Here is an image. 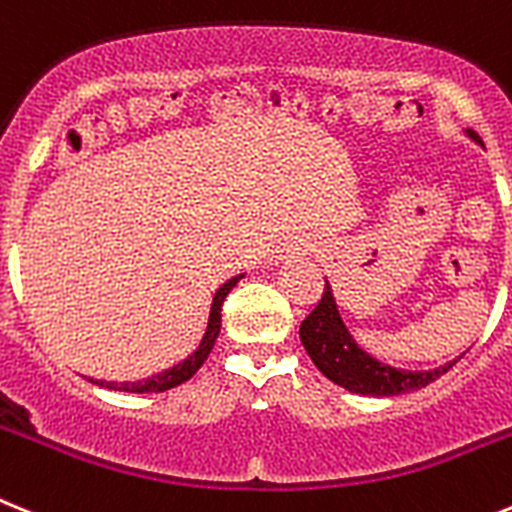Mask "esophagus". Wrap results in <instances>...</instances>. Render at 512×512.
<instances>
[{"mask_svg": "<svg viewBox=\"0 0 512 512\" xmlns=\"http://www.w3.org/2000/svg\"><path fill=\"white\" fill-rule=\"evenodd\" d=\"M298 251H300V248H287L285 256H295V253H298Z\"/></svg>", "mask_w": 512, "mask_h": 512, "instance_id": "34e87169", "label": "esophagus"}]
</instances>
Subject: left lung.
Masks as SVG:
<instances>
[{"mask_svg": "<svg viewBox=\"0 0 512 512\" xmlns=\"http://www.w3.org/2000/svg\"><path fill=\"white\" fill-rule=\"evenodd\" d=\"M466 134L474 142L482 144V139L476 137L474 131L466 129ZM300 342H303L313 365L329 381L352 393H360V396H399V393L419 391L427 383L438 381L440 375L448 373L456 365V360H453L435 370H399L375 360L365 349L357 347L355 336L349 334V329L344 326L329 282L323 287V295L316 308L310 310V316L300 323Z\"/></svg>", "mask_w": 512, "mask_h": 512, "instance_id": "obj_1", "label": "left lung"}]
</instances>
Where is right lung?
Listing matches in <instances>:
<instances>
[{"instance_id":"add662e5","label":"right lung","mask_w":512,"mask_h":512,"mask_svg":"<svg viewBox=\"0 0 512 512\" xmlns=\"http://www.w3.org/2000/svg\"><path fill=\"white\" fill-rule=\"evenodd\" d=\"M240 277H243V274H238V277H233V279H227L225 285H222L220 290L214 292L212 308H209L207 331H204L202 342H199V347H196L194 355H189V357H186V360L178 362V365H173V368H170V370H163V373L152 375V378H144V381L116 383V381H93V378H87V381L95 383V386H100V388H111V391H126V393H160V391H168V388H176V386H181V383L189 381L191 375H194L196 370L202 368L204 360H207L209 352H212L214 342H217V336H220L222 303H225L227 292H230L235 285H238Z\"/></svg>"}]
</instances>
